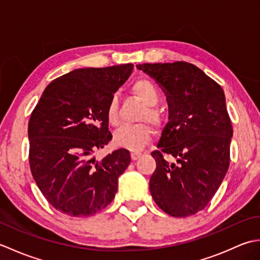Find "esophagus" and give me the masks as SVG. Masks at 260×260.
<instances>
[{
  "mask_svg": "<svg viewBox=\"0 0 260 260\" xmlns=\"http://www.w3.org/2000/svg\"><path fill=\"white\" fill-rule=\"evenodd\" d=\"M141 155H142V153H139V152H134V153H132V154H131L132 159H133V161H136L137 158H140V157H141Z\"/></svg>",
  "mask_w": 260,
  "mask_h": 260,
  "instance_id": "esophagus-1",
  "label": "esophagus"
}]
</instances>
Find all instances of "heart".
I'll return each mask as SVG.
<instances>
[{"mask_svg":"<svg viewBox=\"0 0 260 260\" xmlns=\"http://www.w3.org/2000/svg\"><path fill=\"white\" fill-rule=\"evenodd\" d=\"M132 90L136 97L146 105V108L142 113L140 120L150 121L154 126H159L162 123V115L159 110L154 106L159 101V93L157 88L152 81L147 79L136 80ZM106 117L110 125H117L119 123V104L116 95L109 99L106 107ZM152 140V129L147 124L125 125L115 132L114 143L119 147L127 148L131 151H140L145 147Z\"/></svg>","mask_w":260,"mask_h":260,"instance_id":"obj_1","label":"heart"}]
</instances>
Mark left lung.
<instances>
[{
  "mask_svg": "<svg viewBox=\"0 0 260 260\" xmlns=\"http://www.w3.org/2000/svg\"><path fill=\"white\" fill-rule=\"evenodd\" d=\"M137 68L163 88L170 112L157 150L151 153L156 162L151 194L165 213L189 217L207 207L230 164L233 125L223 90L189 62L143 63Z\"/></svg>",
  "mask_w": 260,
  "mask_h": 260,
  "instance_id": "obj_1",
  "label": "left lung"
}]
</instances>
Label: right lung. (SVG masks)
Returning <instances> with one entry per match:
<instances>
[{
  "label": "right lung",
  "instance_id": "add662e5",
  "mask_svg": "<svg viewBox=\"0 0 260 260\" xmlns=\"http://www.w3.org/2000/svg\"><path fill=\"white\" fill-rule=\"evenodd\" d=\"M133 68L126 63L70 71L47 86L33 109L27 127L31 173L61 213L89 217L115 198L129 151L119 148L101 161L93 153L112 140L107 104Z\"/></svg>",
  "mask_w": 260,
  "mask_h": 260
}]
</instances>
